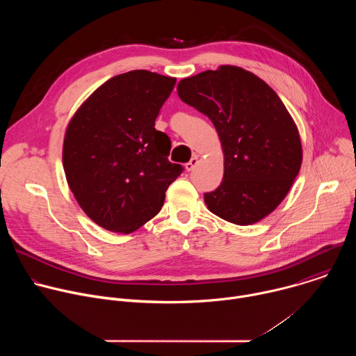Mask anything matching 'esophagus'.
Masks as SVG:
<instances>
[{
    "mask_svg": "<svg viewBox=\"0 0 356 356\" xmlns=\"http://www.w3.org/2000/svg\"><path fill=\"white\" fill-rule=\"evenodd\" d=\"M198 165V158L197 156H193L191 159H190V162L188 163H186V170L187 172H191V170H194V168Z\"/></svg>",
    "mask_w": 356,
    "mask_h": 356,
    "instance_id": "obj_1",
    "label": "esophagus"
}]
</instances>
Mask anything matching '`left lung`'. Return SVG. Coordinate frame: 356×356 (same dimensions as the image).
<instances>
[{
  "label": "left lung",
  "mask_w": 356,
  "mask_h": 356,
  "mask_svg": "<svg viewBox=\"0 0 356 356\" xmlns=\"http://www.w3.org/2000/svg\"><path fill=\"white\" fill-rule=\"evenodd\" d=\"M177 94L214 124L224 154V177L204 194L220 218L250 225L287 195L302 161L296 122L262 79L224 65L180 80Z\"/></svg>",
  "instance_id": "obj_1"
}]
</instances>
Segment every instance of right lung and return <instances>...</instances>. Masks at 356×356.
I'll use <instances>...</instances> for the list:
<instances>
[{
    "mask_svg": "<svg viewBox=\"0 0 356 356\" xmlns=\"http://www.w3.org/2000/svg\"><path fill=\"white\" fill-rule=\"evenodd\" d=\"M175 77L132 70L101 84L74 113L63 140L67 184L81 210L104 229L131 234L162 209L180 176L170 139L155 129Z\"/></svg>",
    "mask_w": 356,
    "mask_h": 356,
    "instance_id": "1",
    "label": "right lung"
}]
</instances>
